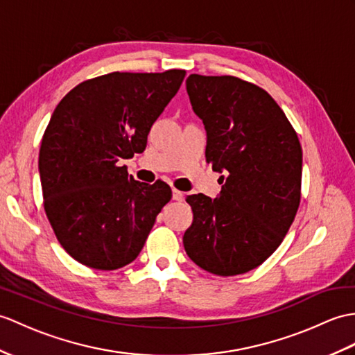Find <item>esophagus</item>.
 <instances>
[{
  "label": "esophagus",
  "mask_w": 355,
  "mask_h": 355,
  "mask_svg": "<svg viewBox=\"0 0 355 355\" xmlns=\"http://www.w3.org/2000/svg\"><path fill=\"white\" fill-rule=\"evenodd\" d=\"M183 198H184V193H183V192L177 191V189H172V200H175V201H183Z\"/></svg>",
  "instance_id": "1"
}]
</instances>
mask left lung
I'll return each mask as SVG.
<instances>
[{
  "mask_svg": "<svg viewBox=\"0 0 355 355\" xmlns=\"http://www.w3.org/2000/svg\"><path fill=\"white\" fill-rule=\"evenodd\" d=\"M186 89L207 131L205 159L227 177L215 200L186 198L193 222L184 250L210 274H245L278 248L298 211L300 139L274 98L248 81L191 73Z\"/></svg>",
  "mask_w": 355,
  "mask_h": 355,
  "instance_id": "obj_1",
  "label": "left lung"
}]
</instances>
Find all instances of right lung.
Here are the masks:
<instances>
[{
  "instance_id": "add662e5",
  "label": "right lung",
  "mask_w": 355,
  "mask_h": 355,
  "mask_svg": "<svg viewBox=\"0 0 355 355\" xmlns=\"http://www.w3.org/2000/svg\"><path fill=\"white\" fill-rule=\"evenodd\" d=\"M184 76L112 72L83 81L57 104L39 151L44 207L57 241L81 265H128L169 202L166 183H140L121 160L144 153Z\"/></svg>"
}]
</instances>
